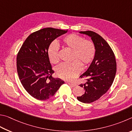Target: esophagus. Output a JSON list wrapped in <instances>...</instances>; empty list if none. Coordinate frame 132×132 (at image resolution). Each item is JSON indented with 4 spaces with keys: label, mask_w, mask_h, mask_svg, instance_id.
Here are the masks:
<instances>
[{
    "label": "esophagus",
    "mask_w": 132,
    "mask_h": 132,
    "mask_svg": "<svg viewBox=\"0 0 132 132\" xmlns=\"http://www.w3.org/2000/svg\"><path fill=\"white\" fill-rule=\"evenodd\" d=\"M68 84L70 85H71L72 86H77V85H76L75 84H72V83H71V82H68Z\"/></svg>",
    "instance_id": "1"
}]
</instances>
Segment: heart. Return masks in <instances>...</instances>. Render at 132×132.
<instances>
[{
  "mask_svg": "<svg viewBox=\"0 0 132 132\" xmlns=\"http://www.w3.org/2000/svg\"><path fill=\"white\" fill-rule=\"evenodd\" d=\"M64 46L73 50L72 59H77L71 63L60 64L56 67V72L59 77L67 80H73L82 70L83 65H87L93 61L96 55V47L93 42L85 40L82 36L76 34L68 35L62 39ZM59 45L53 42L50 44L47 54L50 62L56 64L59 61Z\"/></svg>",
  "mask_w": 132,
  "mask_h": 132,
  "instance_id": "obj_1",
  "label": "heart"
}]
</instances>
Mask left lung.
Wrapping results in <instances>:
<instances>
[{"label": "left lung", "instance_id": "8db88e82", "mask_svg": "<svg viewBox=\"0 0 132 132\" xmlns=\"http://www.w3.org/2000/svg\"><path fill=\"white\" fill-rule=\"evenodd\" d=\"M91 37L96 47V55L87 70L80 78H86L85 83L79 86L85 93L77 97L79 101L91 103L97 100L111 86L117 72L115 54L108 43L98 34L93 31H80Z\"/></svg>", "mask_w": 132, "mask_h": 132}]
</instances>
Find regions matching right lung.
<instances>
[{
  "mask_svg": "<svg viewBox=\"0 0 132 132\" xmlns=\"http://www.w3.org/2000/svg\"><path fill=\"white\" fill-rule=\"evenodd\" d=\"M68 30L46 28L29 35L17 56L18 77L28 93L39 100L54 95L64 82L52 77L54 73L47 54L50 44Z\"/></svg>",
  "mask_w": 132,
  "mask_h": 132,
  "instance_id": "obj_1",
  "label": "right lung"
}]
</instances>
